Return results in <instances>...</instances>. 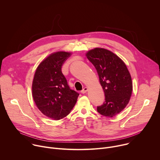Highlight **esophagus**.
<instances>
[{
  "label": "esophagus",
  "mask_w": 160,
  "mask_h": 160,
  "mask_svg": "<svg viewBox=\"0 0 160 160\" xmlns=\"http://www.w3.org/2000/svg\"><path fill=\"white\" fill-rule=\"evenodd\" d=\"M87 90H88V88H86V87H84L83 89L82 90V91L81 92V93H82V94H84V93H85L86 92H87Z\"/></svg>",
  "instance_id": "1"
}]
</instances>
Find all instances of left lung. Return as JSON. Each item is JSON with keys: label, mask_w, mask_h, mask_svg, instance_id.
<instances>
[{"label": "left lung", "mask_w": 160, "mask_h": 160, "mask_svg": "<svg viewBox=\"0 0 160 160\" xmlns=\"http://www.w3.org/2000/svg\"><path fill=\"white\" fill-rule=\"evenodd\" d=\"M86 57L97 70L105 94V102L98 106L97 111L112 118L122 111L130 99L132 81L129 71L122 60L108 49L95 48Z\"/></svg>", "instance_id": "obj_1"}]
</instances>
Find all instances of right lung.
<instances>
[{"label": "right lung", "instance_id": "add662e5", "mask_svg": "<svg viewBox=\"0 0 160 160\" xmlns=\"http://www.w3.org/2000/svg\"><path fill=\"white\" fill-rule=\"evenodd\" d=\"M70 53H52L38 66L32 82V96L38 109L48 118L60 119L73 109L79 93L71 90L62 72Z\"/></svg>", "mask_w": 160, "mask_h": 160}]
</instances>
